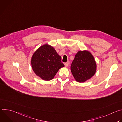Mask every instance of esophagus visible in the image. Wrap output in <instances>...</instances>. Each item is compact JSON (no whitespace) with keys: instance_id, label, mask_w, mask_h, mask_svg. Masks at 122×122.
<instances>
[{"instance_id":"obj_1","label":"esophagus","mask_w":122,"mask_h":122,"mask_svg":"<svg viewBox=\"0 0 122 122\" xmlns=\"http://www.w3.org/2000/svg\"><path fill=\"white\" fill-rule=\"evenodd\" d=\"M64 65H65V66L66 67H67V66H68L69 63L67 62H66V63H65L64 64Z\"/></svg>"}]
</instances>
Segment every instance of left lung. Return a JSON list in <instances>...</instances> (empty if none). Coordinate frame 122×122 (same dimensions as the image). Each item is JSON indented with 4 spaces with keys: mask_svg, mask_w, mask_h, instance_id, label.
I'll list each match as a JSON object with an SVG mask.
<instances>
[{
    "mask_svg": "<svg viewBox=\"0 0 122 122\" xmlns=\"http://www.w3.org/2000/svg\"><path fill=\"white\" fill-rule=\"evenodd\" d=\"M72 74L77 82H84L95 74L97 64L92 54L87 50L80 51L75 55L71 66Z\"/></svg>",
    "mask_w": 122,
    "mask_h": 122,
    "instance_id": "8db88e82",
    "label": "left lung"
}]
</instances>
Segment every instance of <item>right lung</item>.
<instances>
[{"mask_svg": "<svg viewBox=\"0 0 122 122\" xmlns=\"http://www.w3.org/2000/svg\"><path fill=\"white\" fill-rule=\"evenodd\" d=\"M31 62L34 73L44 81L54 79L59 69L65 66L61 56L48 44L41 46L34 52Z\"/></svg>", "mask_w": 122, "mask_h": 122, "instance_id": "add662e5", "label": "right lung"}]
</instances>
